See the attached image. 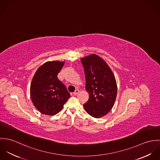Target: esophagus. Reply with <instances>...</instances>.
<instances>
[{
  "label": "esophagus",
  "instance_id": "esophagus-1",
  "mask_svg": "<svg viewBox=\"0 0 160 160\" xmlns=\"http://www.w3.org/2000/svg\"><path fill=\"white\" fill-rule=\"evenodd\" d=\"M79 91L78 90H76L75 91L73 92V95H77V94L79 93Z\"/></svg>",
  "mask_w": 160,
  "mask_h": 160
}]
</instances>
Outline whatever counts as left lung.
<instances>
[{
  "instance_id": "obj_1",
  "label": "left lung",
  "mask_w": 160,
  "mask_h": 160,
  "mask_svg": "<svg viewBox=\"0 0 160 160\" xmlns=\"http://www.w3.org/2000/svg\"><path fill=\"white\" fill-rule=\"evenodd\" d=\"M86 76V89L89 98L84 105L86 112L100 118L112 109L117 95L113 72L101 57L95 54L81 58Z\"/></svg>"
}]
</instances>
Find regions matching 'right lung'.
Listing matches in <instances>:
<instances>
[{
  "mask_svg": "<svg viewBox=\"0 0 160 160\" xmlns=\"http://www.w3.org/2000/svg\"><path fill=\"white\" fill-rule=\"evenodd\" d=\"M65 62H47L36 71L30 86V96L36 108L42 114L53 116L60 112L70 97L57 74Z\"/></svg>",
  "mask_w": 160,
  "mask_h": 160,
  "instance_id": "right-lung-1",
  "label": "right lung"
}]
</instances>
